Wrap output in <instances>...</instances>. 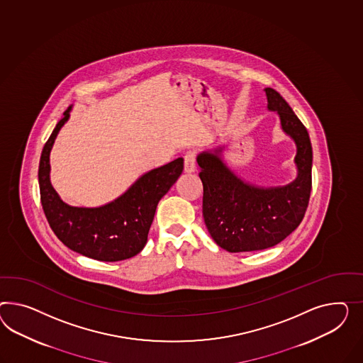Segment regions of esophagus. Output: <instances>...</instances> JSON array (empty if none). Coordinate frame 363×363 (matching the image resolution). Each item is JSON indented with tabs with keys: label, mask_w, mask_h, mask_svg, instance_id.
<instances>
[{
	"label": "esophagus",
	"mask_w": 363,
	"mask_h": 363,
	"mask_svg": "<svg viewBox=\"0 0 363 363\" xmlns=\"http://www.w3.org/2000/svg\"><path fill=\"white\" fill-rule=\"evenodd\" d=\"M196 167V153L187 152L185 155V165H184L185 173H194Z\"/></svg>",
	"instance_id": "34e87169"
}]
</instances>
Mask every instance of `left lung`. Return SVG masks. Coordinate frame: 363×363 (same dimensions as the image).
<instances>
[{"label": "left lung", "mask_w": 363, "mask_h": 363, "mask_svg": "<svg viewBox=\"0 0 363 363\" xmlns=\"http://www.w3.org/2000/svg\"><path fill=\"white\" fill-rule=\"evenodd\" d=\"M267 109L296 145L297 176L284 186H257L236 176L223 160L225 145L196 156L203 184V219L216 245L228 252L259 251L280 243L301 223L312 190V144L306 128L283 96L265 89Z\"/></svg>", "instance_id": "left-lung-1"}]
</instances>
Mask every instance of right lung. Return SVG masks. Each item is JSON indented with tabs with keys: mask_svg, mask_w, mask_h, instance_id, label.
<instances>
[{
	"mask_svg": "<svg viewBox=\"0 0 363 363\" xmlns=\"http://www.w3.org/2000/svg\"><path fill=\"white\" fill-rule=\"evenodd\" d=\"M72 106L54 128L40 155V203L59 240L80 255L100 262L125 260L145 247L157 205L184 170V158L152 169L121 196L98 207L71 206L63 202L50 181V152Z\"/></svg>",
	"mask_w": 363,
	"mask_h": 363,
	"instance_id": "1",
	"label": "right lung"
}]
</instances>
